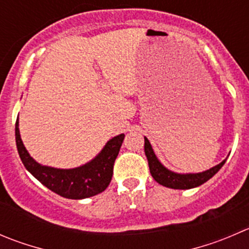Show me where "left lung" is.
I'll return each instance as SVG.
<instances>
[{"label": "left lung", "instance_id": "left-lung-1", "mask_svg": "<svg viewBox=\"0 0 249 249\" xmlns=\"http://www.w3.org/2000/svg\"><path fill=\"white\" fill-rule=\"evenodd\" d=\"M144 153H146L147 160H148L149 171H151V175L153 176L154 180L159 185H163L165 187L174 190H189L203 185L204 182H207L209 178H213L220 170L221 166L226 161V159H224L218 165L213 166V168L208 169L206 171H202V173L180 174L169 170L168 168H165L159 161L147 137H144Z\"/></svg>", "mask_w": 249, "mask_h": 249}]
</instances>
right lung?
<instances>
[{"mask_svg":"<svg viewBox=\"0 0 249 249\" xmlns=\"http://www.w3.org/2000/svg\"><path fill=\"white\" fill-rule=\"evenodd\" d=\"M124 137V134H120L110 139L102 151L84 165L73 169H59L42 165L29 154L21 141L19 120L16 122L17 148L26 170L51 191L69 199L88 198L107 189Z\"/></svg>","mask_w":249,"mask_h":249,"instance_id":"obj_1","label":"right lung"}]
</instances>
